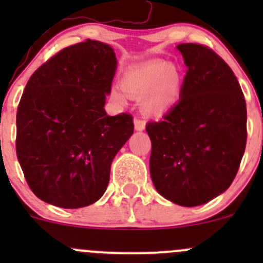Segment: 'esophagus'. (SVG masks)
Wrapping results in <instances>:
<instances>
[{
	"instance_id": "obj_1",
	"label": "esophagus",
	"mask_w": 263,
	"mask_h": 263,
	"mask_svg": "<svg viewBox=\"0 0 263 263\" xmlns=\"http://www.w3.org/2000/svg\"><path fill=\"white\" fill-rule=\"evenodd\" d=\"M145 126H146V122H145L144 119L140 118V117H136V118H135V128H136L137 131H142V129L145 128Z\"/></svg>"
}]
</instances>
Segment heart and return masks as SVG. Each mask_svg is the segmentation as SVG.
Returning a JSON list of instances; mask_svg holds the SVG:
<instances>
[{
  "instance_id": "heart-1",
  "label": "heart",
  "mask_w": 263,
  "mask_h": 263,
  "mask_svg": "<svg viewBox=\"0 0 263 263\" xmlns=\"http://www.w3.org/2000/svg\"><path fill=\"white\" fill-rule=\"evenodd\" d=\"M123 89L129 97L142 99L145 115L159 117L177 102L181 90V75L174 66L165 62H151L128 71L122 79ZM117 102H124V92L119 87L112 90Z\"/></svg>"
}]
</instances>
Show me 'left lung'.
<instances>
[{
    "instance_id": "8db88e82",
    "label": "left lung",
    "mask_w": 263,
    "mask_h": 263,
    "mask_svg": "<svg viewBox=\"0 0 263 263\" xmlns=\"http://www.w3.org/2000/svg\"><path fill=\"white\" fill-rule=\"evenodd\" d=\"M177 48L187 66L179 100L163 121L148 122L150 176L163 197L202 205L229 188L247 142L246 99L234 72L197 43Z\"/></svg>"
}]
</instances>
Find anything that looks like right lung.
<instances>
[{
  "mask_svg": "<svg viewBox=\"0 0 263 263\" xmlns=\"http://www.w3.org/2000/svg\"><path fill=\"white\" fill-rule=\"evenodd\" d=\"M116 68L113 49L86 39L61 49L29 79L16 113V155L44 202L79 209L104 195L113 158L134 134L129 113L104 110Z\"/></svg>",
  "mask_w": 263,
  "mask_h": 263,
  "instance_id": "add662e5",
  "label": "right lung"
}]
</instances>
